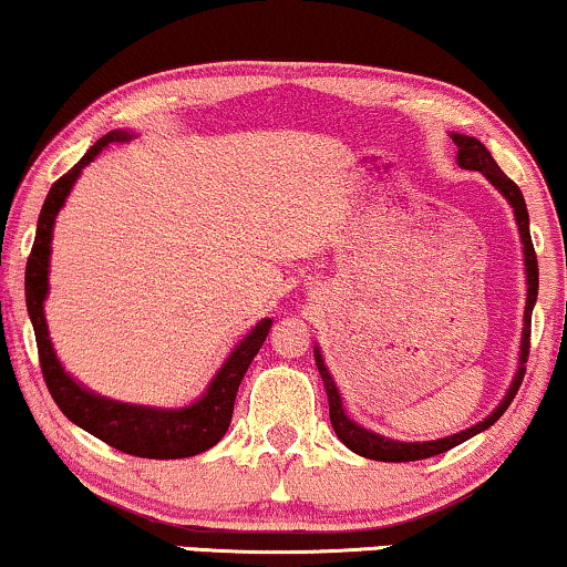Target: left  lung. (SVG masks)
I'll return each instance as SVG.
<instances>
[{
    "mask_svg": "<svg viewBox=\"0 0 567 567\" xmlns=\"http://www.w3.org/2000/svg\"><path fill=\"white\" fill-rule=\"evenodd\" d=\"M453 143L458 145V166L468 168V172H482L487 179L495 185L499 193L505 195V200L513 205L516 210V220H518V231H520V241H524V257H526V278H528V293H526V312H524V338H520V367L513 378V385L508 395H505L503 403L492 411V414L484 419V422L474 424V427L458 432V435L443 437V440H432V443H399V440H388L382 435H374V432L359 427V424L351 422V419L343 414V403H341V393H338L333 378H330L326 362H322L320 349H315V362H318L320 378L326 382V393H328V406H330V424H333L338 440L364 458L372 461H393V463H403V461H422V458H432V455H440L451 447L466 443L468 437L480 435L482 430L492 427L499 416L505 414V409L511 406V401L516 399L520 382H524L526 374V359H528V347H532V310L536 293H539V266H536V252L532 245V231H528V210L524 203V195L516 182L511 176H505L503 168L495 164V158L489 156V151L484 148L476 137L468 135H453Z\"/></svg>",
    "mask_w": 567,
    "mask_h": 567,
    "instance_id": "left-lung-1",
    "label": "left lung"
}]
</instances>
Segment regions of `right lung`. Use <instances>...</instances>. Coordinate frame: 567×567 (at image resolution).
Masks as SVG:
<instances>
[{"label":"right lung","instance_id":"1","mask_svg":"<svg viewBox=\"0 0 567 567\" xmlns=\"http://www.w3.org/2000/svg\"><path fill=\"white\" fill-rule=\"evenodd\" d=\"M130 132H109L91 145V151L62 174L51 185L47 200H43L39 229H35V241L25 266V305L31 315L35 347H39V362L43 380L51 399L62 409V414L75 422L78 427L91 432L93 437L104 440L106 445L116 451L137 455V458H189L208 451L218 443L229 430L234 414V399H237L239 382L245 378L249 362H252L262 341H266L274 320H260L245 341L231 351L210 388L205 391L200 401L185 409H148V406H132V403H120L101 399L85 388H80L62 364L56 362L54 349H51L47 318H43V299L49 291V255H51V229H54V218L64 200H68L72 185L80 172L106 148L109 143H124L130 140Z\"/></svg>","mask_w":567,"mask_h":567}]
</instances>
